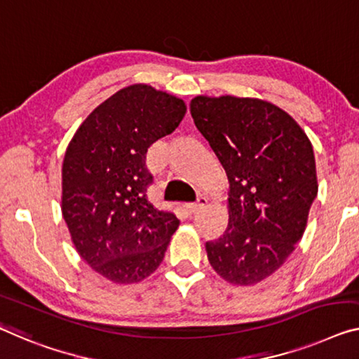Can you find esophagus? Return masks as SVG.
<instances>
[{
    "mask_svg": "<svg viewBox=\"0 0 359 359\" xmlns=\"http://www.w3.org/2000/svg\"><path fill=\"white\" fill-rule=\"evenodd\" d=\"M205 203H207V198L205 197H197V201L194 203H189V205L186 207V210H187V213H189V215H194L197 212H201L202 208L205 207Z\"/></svg>",
    "mask_w": 359,
    "mask_h": 359,
    "instance_id": "obj_1",
    "label": "esophagus"
}]
</instances>
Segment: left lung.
<instances>
[{
    "label": "left lung",
    "instance_id": "obj_1",
    "mask_svg": "<svg viewBox=\"0 0 359 359\" xmlns=\"http://www.w3.org/2000/svg\"><path fill=\"white\" fill-rule=\"evenodd\" d=\"M189 109L228 176V228L205 244L208 262L231 284H257L305 233L318 194L313 146L287 112L263 99L196 96Z\"/></svg>",
    "mask_w": 359,
    "mask_h": 359
}]
</instances>
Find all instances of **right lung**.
<instances>
[{
	"mask_svg": "<svg viewBox=\"0 0 359 359\" xmlns=\"http://www.w3.org/2000/svg\"><path fill=\"white\" fill-rule=\"evenodd\" d=\"M183 99L131 85L106 99L75 131L62 163V217L80 257L117 284L140 283L162 263L180 219L146 191V152L173 133Z\"/></svg>",
	"mask_w": 359,
	"mask_h": 359,
	"instance_id": "1",
	"label": "right lung"
}]
</instances>
